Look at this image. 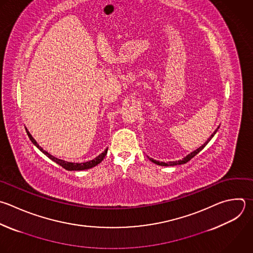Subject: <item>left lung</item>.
<instances>
[{
	"label": "left lung",
	"instance_id": "8db88e82",
	"mask_svg": "<svg viewBox=\"0 0 253 253\" xmlns=\"http://www.w3.org/2000/svg\"><path fill=\"white\" fill-rule=\"evenodd\" d=\"M218 127H219V126L215 128V130L211 134V136L207 139V141L203 144V145H201L199 148H197L196 150H194V151H192L191 153H189L188 155H186L184 158H182V159H180V160H176V161H172V162H169V163H165V162H160V161H157V160H154L153 158H151V157H148V159L151 161V162H153V163H155V164H157V165H160V166H174V165H181V164H185V163H187L189 160H191L195 155H197L209 142H210V140L213 137V135L216 133V131L218 130Z\"/></svg>",
	"mask_w": 253,
	"mask_h": 253
}]
</instances>
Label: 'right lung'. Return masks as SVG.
Returning a JSON list of instances; mask_svg holds the SVG:
<instances>
[{
  "mask_svg": "<svg viewBox=\"0 0 253 253\" xmlns=\"http://www.w3.org/2000/svg\"><path fill=\"white\" fill-rule=\"evenodd\" d=\"M26 130H27V133H28L30 139L32 140V142H33L43 154H45L49 159H51L52 161H54L55 163H57L58 165L62 166L64 169H66V170H68V171H81V170L91 169V168L97 166L98 164H100V163L104 160V158H105V156H106V154H107V152H108V148H106V149H105L101 154H99L96 158H94V159H92V160H89V161H87V162H81V163L68 162V161L59 159V158H57V157L51 155V154L48 153L47 151H45V150L37 142V140L33 137V135H32L31 132L28 130V128H26Z\"/></svg>",
  "mask_w": 253,
  "mask_h": 253,
  "instance_id": "add662e5",
  "label": "right lung"
}]
</instances>
